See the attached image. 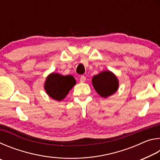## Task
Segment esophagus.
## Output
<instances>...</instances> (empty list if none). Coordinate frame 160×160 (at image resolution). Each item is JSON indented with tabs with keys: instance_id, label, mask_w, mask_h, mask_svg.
Segmentation results:
<instances>
[{
	"instance_id": "obj_1",
	"label": "esophagus",
	"mask_w": 160,
	"mask_h": 160,
	"mask_svg": "<svg viewBox=\"0 0 160 160\" xmlns=\"http://www.w3.org/2000/svg\"><path fill=\"white\" fill-rule=\"evenodd\" d=\"M86 80V77L85 75H81L80 78V81L81 82H85Z\"/></svg>"
}]
</instances>
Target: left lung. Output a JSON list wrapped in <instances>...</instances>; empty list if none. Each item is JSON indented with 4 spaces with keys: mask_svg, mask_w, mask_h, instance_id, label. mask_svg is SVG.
<instances>
[{
    "mask_svg": "<svg viewBox=\"0 0 160 160\" xmlns=\"http://www.w3.org/2000/svg\"><path fill=\"white\" fill-rule=\"evenodd\" d=\"M92 85L100 96L107 97L115 93L118 88V81L112 72L107 70L94 75Z\"/></svg>",
    "mask_w": 160,
    "mask_h": 160,
    "instance_id": "1",
    "label": "left lung"
}]
</instances>
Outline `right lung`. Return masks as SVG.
Instances as JSON below:
<instances>
[{
  "instance_id": "1",
  "label": "right lung",
  "mask_w": 160,
  "mask_h": 160,
  "mask_svg": "<svg viewBox=\"0 0 160 160\" xmlns=\"http://www.w3.org/2000/svg\"><path fill=\"white\" fill-rule=\"evenodd\" d=\"M75 84L76 81L72 75L64 76L58 73H52L47 78L44 88L50 97L61 101L66 97Z\"/></svg>"
}]
</instances>
